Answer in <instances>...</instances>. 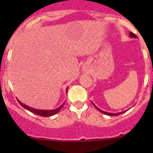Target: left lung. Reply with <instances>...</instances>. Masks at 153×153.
Segmentation results:
<instances>
[{
	"label": "left lung",
	"mask_w": 153,
	"mask_h": 153,
	"mask_svg": "<svg viewBox=\"0 0 153 153\" xmlns=\"http://www.w3.org/2000/svg\"><path fill=\"white\" fill-rule=\"evenodd\" d=\"M129 37H131V38H137L136 35H135L134 33H132V32H130V33H129ZM92 104H93L94 106H95V107L96 108V109H98V111H100V112H102V113H104V114H105V115H110V116H113V115H121V114L124 113V112H126V111L128 110V109H127V110L123 111V112H118V113H111V112H105V111L101 110V109H100L99 108L97 107V106H95V104H93V103H92Z\"/></svg>",
	"instance_id": "left-lung-1"
}]
</instances>
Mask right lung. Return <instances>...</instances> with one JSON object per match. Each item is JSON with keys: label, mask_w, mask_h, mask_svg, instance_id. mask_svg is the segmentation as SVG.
Returning <instances> with one entry per match:
<instances>
[{"label": "right lung", "mask_w": 153, "mask_h": 153, "mask_svg": "<svg viewBox=\"0 0 153 153\" xmlns=\"http://www.w3.org/2000/svg\"><path fill=\"white\" fill-rule=\"evenodd\" d=\"M67 90L68 89H67L66 92H67ZM18 101L19 102V104L23 106V107L25 108V109H27V110H29V112H32V113H34V114H36V115H40V116H43V117H49V116H52V115H55V114L58 113V112H59L61 109H62V107L64 106V104H65V102H64L62 104V105H61L59 107L56 108V109H51V110H45V109H34V108L30 107V106L25 105V104H23L22 102H21V101H20L18 99Z\"/></svg>", "instance_id": "1"}]
</instances>
